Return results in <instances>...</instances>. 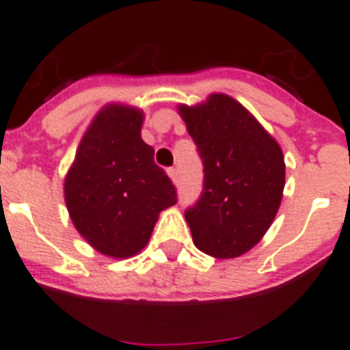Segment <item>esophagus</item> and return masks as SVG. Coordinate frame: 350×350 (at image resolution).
Segmentation results:
<instances>
[{
    "instance_id": "esophagus-1",
    "label": "esophagus",
    "mask_w": 350,
    "mask_h": 350,
    "mask_svg": "<svg viewBox=\"0 0 350 350\" xmlns=\"http://www.w3.org/2000/svg\"><path fill=\"white\" fill-rule=\"evenodd\" d=\"M168 175H170V178H172L173 184H177V182H178V170H177V166H172V168H168Z\"/></svg>"
}]
</instances>
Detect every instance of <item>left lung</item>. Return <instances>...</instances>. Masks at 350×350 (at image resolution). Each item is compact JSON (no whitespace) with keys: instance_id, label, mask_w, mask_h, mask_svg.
Segmentation results:
<instances>
[{"instance_id":"8db88e82","label":"left lung","mask_w":350,"mask_h":350,"mask_svg":"<svg viewBox=\"0 0 350 350\" xmlns=\"http://www.w3.org/2000/svg\"><path fill=\"white\" fill-rule=\"evenodd\" d=\"M203 161V192L185 210L194 245L234 258L256 245L280 210L284 158L248 109L224 94L194 107L178 105Z\"/></svg>"}]
</instances>
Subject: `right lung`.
<instances>
[{
    "mask_svg": "<svg viewBox=\"0 0 350 350\" xmlns=\"http://www.w3.org/2000/svg\"><path fill=\"white\" fill-rule=\"evenodd\" d=\"M144 112L109 104L79 142L64 182L70 220L102 255L133 256L147 245L177 191L140 137Z\"/></svg>",
    "mask_w": 350,
    "mask_h": 350,
    "instance_id": "1",
    "label": "right lung"
}]
</instances>
